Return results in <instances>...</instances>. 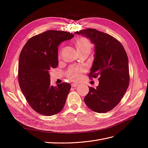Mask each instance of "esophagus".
Wrapping results in <instances>:
<instances>
[{"mask_svg":"<svg viewBox=\"0 0 148 148\" xmlns=\"http://www.w3.org/2000/svg\"><path fill=\"white\" fill-rule=\"evenodd\" d=\"M79 85V84H76V83H73L71 84V86L73 87H77V86H78Z\"/></svg>","mask_w":148,"mask_h":148,"instance_id":"1","label":"esophagus"}]
</instances>
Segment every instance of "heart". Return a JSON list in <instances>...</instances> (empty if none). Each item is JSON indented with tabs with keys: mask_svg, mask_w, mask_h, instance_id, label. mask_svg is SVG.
Here are the masks:
<instances>
[{
	"mask_svg": "<svg viewBox=\"0 0 148 148\" xmlns=\"http://www.w3.org/2000/svg\"><path fill=\"white\" fill-rule=\"evenodd\" d=\"M74 45L77 48L79 53L83 52H90L92 48V43L86 38H79L74 41ZM86 68L84 66L75 67L72 66L67 70L66 75L69 80L73 81H78L82 77L84 72Z\"/></svg>",
	"mask_w": 148,
	"mask_h": 148,
	"instance_id": "1",
	"label": "heart"
}]
</instances>
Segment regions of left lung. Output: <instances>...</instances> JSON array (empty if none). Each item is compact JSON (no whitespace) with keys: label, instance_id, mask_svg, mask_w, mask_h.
<instances>
[{"label":"left lung","instance_id":"left-lung-1","mask_svg":"<svg viewBox=\"0 0 148 148\" xmlns=\"http://www.w3.org/2000/svg\"><path fill=\"white\" fill-rule=\"evenodd\" d=\"M75 34L89 38L94 45L89 77H99L96 88L88 87L84 102L92 111L106 113L119 104L129 86L128 56L120 42L107 33L87 28Z\"/></svg>","mask_w":148,"mask_h":148}]
</instances>
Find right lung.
Here are the masks:
<instances>
[{
	"label": "right lung",
	"instance_id": "1",
	"mask_svg": "<svg viewBox=\"0 0 148 148\" xmlns=\"http://www.w3.org/2000/svg\"><path fill=\"white\" fill-rule=\"evenodd\" d=\"M74 35L58 30H48L29 39L20 53L18 82L31 107L45 116H52L64 107L71 87L63 82L51 86L49 70L58 65V46Z\"/></svg>",
	"mask_w": 148,
	"mask_h": 148
}]
</instances>
